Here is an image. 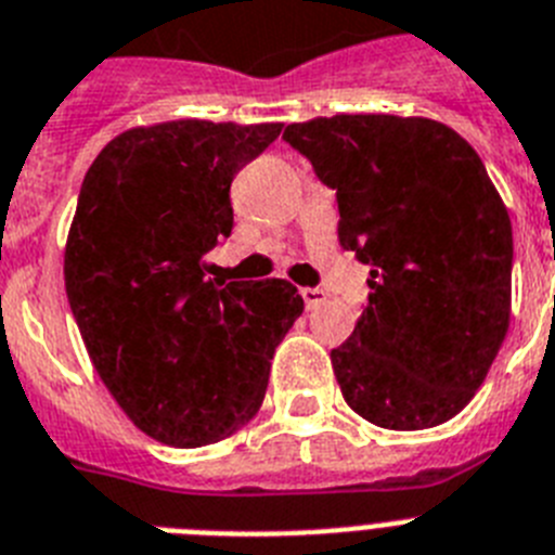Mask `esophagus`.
<instances>
[{
    "label": "esophagus",
    "instance_id": "1",
    "mask_svg": "<svg viewBox=\"0 0 555 555\" xmlns=\"http://www.w3.org/2000/svg\"><path fill=\"white\" fill-rule=\"evenodd\" d=\"M301 298H305L307 310H315L326 301V293L321 287H301Z\"/></svg>",
    "mask_w": 555,
    "mask_h": 555
}]
</instances>
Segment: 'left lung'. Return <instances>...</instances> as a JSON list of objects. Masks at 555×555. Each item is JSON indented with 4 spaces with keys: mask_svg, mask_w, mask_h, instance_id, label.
<instances>
[{
    "mask_svg": "<svg viewBox=\"0 0 555 555\" xmlns=\"http://www.w3.org/2000/svg\"><path fill=\"white\" fill-rule=\"evenodd\" d=\"M284 139L337 192L340 248L371 264L369 305L330 354L346 404L385 430L450 422L511 321L514 237L483 162L427 117L335 114Z\"/></svg>",
    "mask_w": 555,
    "mask_h": 555,
    "instance_id": "obj_1",
    "label": "left lung"
}]
</instances>
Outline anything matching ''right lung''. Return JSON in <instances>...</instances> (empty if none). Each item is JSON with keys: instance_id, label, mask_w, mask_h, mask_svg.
I'll return each instance as SVG.
<instances>
[{"instance_id": "right-lung-1", "label": "right lung", "mask_w": 555, "mask_h": 555, "mask_svg": "<svg viewBox=\"0 0 555 555\" xmlns=\"http://www.w3.org/2000/svg\"><path fill=\"white\" fill-rule=\"evenodd\" d=\"M282 122L176 119L105 144L64 250L72 315L125 416L162 444L204 447L257 416L271 358L305 298L284 279L211 282L234 225L231 181Z\"/></svg>"}]
</instances>
